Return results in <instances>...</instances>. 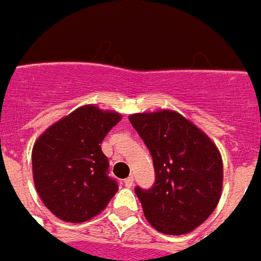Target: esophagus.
<instances>
[{
	"mask_svg": "<svg viewBox=\"0 0 261 261\" xmlns=\"http://www.w3.org/2000/svg\"><path fill=\"white\" fill-rule=\"evenodd\" d=\"M125 186L126 187H132V186H134V177H127V178H125Z\"/></svg>",
	"mask_w": 261,
	"mask_h": 261,
	"instance_id": "1",
	"label": "esophagus"
}]
</instances>
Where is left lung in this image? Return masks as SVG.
I'll list each match as a JSON object with an SVG mask.
<instances>
[{"label":"left lung","mask_w":261,"mask_h":261,"mask_svg":"<svg viewBox=\"0 0 261 261\" xmlns=\"http://www.w3.org/2000/svg\"><path fill=\"white\" fill-rule=\"evenodd\" d=\"M154 161L155 183L135 187L148 222L156 231L181 236L205 222L219 202L222 158L215 144L171 110L129 117Z\"/></svg>","instance_id":"8db88e82"}]
</instances>
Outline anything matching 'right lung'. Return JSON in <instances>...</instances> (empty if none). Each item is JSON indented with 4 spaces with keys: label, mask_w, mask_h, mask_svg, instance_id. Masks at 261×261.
Wrapping results in <instances>:
<instances>
[{
    "label": "right lung",
    "mask_w": 261,
    "mask_h": 261,
    "mask_svg": "<svg viewBox=\"0 0 261 261\" xmlns=\"http://www.w3.org/2000/svg\"><path fill=\"white\" fill-rule=\"evenodd\" d=\"M120 115L83 106L45 130L32 152L33 178L45 206L66 222L98 215L119 186L100 144Z\"/></svg>",
    "instance_id": "obj_1"
}]
</instances>
